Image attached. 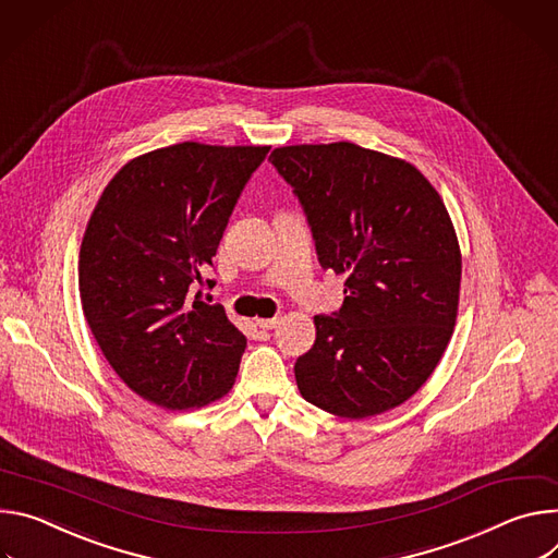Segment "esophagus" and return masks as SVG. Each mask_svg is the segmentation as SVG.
Returning a JSON list of instances; mask_svg holds the SVG:
<instances>
[{"label": "esophagus", "instance_id": "1", "mask_svg": "<svg viewBox=\"0 0 558 558\" xmlns=\"http://www.w3.org/2000/svg\"><path fill=\"white\" fill-rule=\"evenodd\" d=\"M277 324H279V317H270V319H257V326L262 328V330H272V328H277Z\"/></svg>", "mask_w": 558, "mask_h": 558}]
</instances>
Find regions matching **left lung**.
I'll use <instances>...</instances> for the list:
<instances>
[{
	"instance_id": "obj_1",
	"label": "left lung",
	"mask_w": 558,
	"mask_h": 558,
	"mask_svg": "<svg viewBox=\"0 0 558 558\" xmlns=\"http://www.w3.org/2000/svg\"><path fill=\"white\" fill-rule=\"evenodd\" d=\"M313 230L319 264L345 277L294 363L301 397L365 418L408 401L435 373L459 307L461 251L432 183L408 161L350 142L275 148Z\"/></svg>"
}]
</instances>
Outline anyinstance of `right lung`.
Returning <instances> with one entry per match:
<instances>
[{
  "label": "right lung",
  "instance_id": "obj_1",
  "mask_svg": "<svg viewBox=\"0 0 558 558\" xmlns=\"http://www.w3.org/2000/svg\"><path fill=\"white\" fill-rule=\"evenodd\" d=\"M270 146L183 142L123 166L80 251L84 317L119 379L168 410L228 395L245 337L197 286Z\"/></svg>",
  "mask_w": 558,
  "mask_h": 558
}]
</instances>
